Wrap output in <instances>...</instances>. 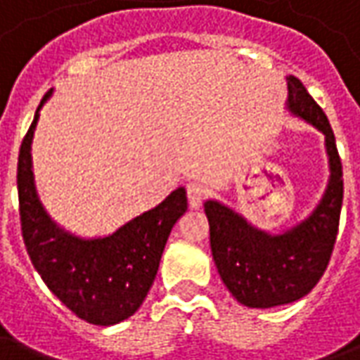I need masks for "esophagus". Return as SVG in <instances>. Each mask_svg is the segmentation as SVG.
<instances>
[{
	"label": "esophagus",
	"instance_id": "34e87169",
	"mask_svg": "<svg viewBox=\"0 0 360 360\" xmlns=\"http://www.w3.org/2000/svg\"><path fill=\"white\" fill-rule=\"evenodd\" d=\"M187 196H188V204L193 206V208H200L204 202V198H206V188L200 185V183H188L187 185Z\"/></svg>",
	"mask_w": 360,
	"mask_h": 360
}]
</instances>
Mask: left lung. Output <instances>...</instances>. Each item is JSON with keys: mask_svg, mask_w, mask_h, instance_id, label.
Here are the masks:
<instances>
[{"mask_svg": "<svg viewBox=\"0 0 360 360\" xmlns=\"http://www.w3.org/2000/svg\"><path fill=\"white\" fill-rule=\"evenodd\" d=\"M287 89L289 110L326 136L332 175L322 202L302 224L274 237L219 202L204 204L219 278L235 299L250 309L279 307L309 295L324 276L340 229L343 169L330 121L297 77L287 79Z\"/></svg>", "mask_w": 360, "mask_h": 360, "instance_id": "left-lung-1", "label": "left lung"}]
</instances>
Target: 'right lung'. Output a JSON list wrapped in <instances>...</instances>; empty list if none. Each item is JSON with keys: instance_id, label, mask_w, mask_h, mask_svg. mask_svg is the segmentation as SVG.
I'll return each mask as SVG.
<instances>
[{"instance_id": "obj_1", "label": "right lung", "mask_w": 360, "mask_h": 360, "mask_svg": "<svg viewBox=\"0 0 360 360\" xmlns=\"http://www.w3.org/2000/svg\"><path fill=\"white\" fill-rule=\"evenodd\" d=\"M34 121L22 139L17 164L22 241L44 283L67 309L96 326H111L133 316L154 283L160 258L175 221L187 210L181 187L164 202L103 239H79L50 219L38 200L32 177L30 144Z\"/></svg>"}]
</instances>
